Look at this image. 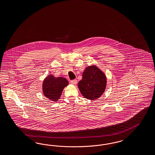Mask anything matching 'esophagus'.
Returning <instances> with one entry per match:
<instances>
[{
    "label": "esophagus",
    "mask_w": 155,
    "mask_h": 155,
    "mask_svg": "<svg viewBox=\"0 0 155 155\" xmlns=\"http://www.w3.org/2000/svg\"><path fill=\"white\" fill-rule=\"evenodd\" d=\"M71 84H74V85H75V84H77V80H71Z\"/></svg>",
    "instance_id": "esophagus-1"
}]
</instances>
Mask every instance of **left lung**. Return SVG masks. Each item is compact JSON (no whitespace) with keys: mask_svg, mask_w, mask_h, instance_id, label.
I'll return each mask as SVG.
<instances>
[{"mask_svg":"<svg viewBox=\"0 0 155 155\" xmlns=\"http://www.w3.org/2000/svg\"><path fill=\"white\" fill-rule=\"evenodd\" d=\"M106 85L107 78L104 73L98 66L92 65L85 68L78 87L85 98L94 100L103 95Z\"/></svg>","mask_w":155,"mask_h":155,"instance_id":"left-lung-1","label":"left lung"}]
</instances>
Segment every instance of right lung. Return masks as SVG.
<instances>
[{
    "label": "right lung",
    "instance_id": "add662e5",
    "mask_svg": "<svg viewBox=\"0 0 155 155\" xmlns=\"http://www.w3.org/2000/svg\"><path fill=\"white\" fill-rule=\"evenodd\" d=\"M69 84L65 78L56 77L51 74L42 82V93L44 96L53 102H57L61 97L64 89Z\"/></svg>",
    "mask_w": 155,
    "mask_h": 155
}]
</instances>
